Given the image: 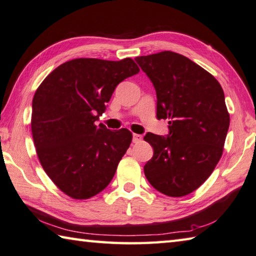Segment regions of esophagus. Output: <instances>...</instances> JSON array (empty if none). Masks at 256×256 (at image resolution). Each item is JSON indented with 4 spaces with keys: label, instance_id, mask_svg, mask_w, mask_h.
Masks as SVG:
<instances>
[{
    "label": "esophagus",
    "instance_id": "obj_1",
    "mask_svg": "<svg viewBox=\"0 0 256 256\" xmlns=\"http://www.w3.org/2000/svg\"><path fill=\"white\" fill-rule=\"evenodd\" d=\"M143 136H140V134H133V143H138L142 141Z\"/></svg>",
    "mask_w": 256,
    "mask_h": 256
}]
</instances>
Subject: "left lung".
<instances>
[{
	"label": "left lung",
	"mask_w": 256,
	"mask_h": 256,
	"mask_svg": "<svg viewBox=\"0 0 256 256\" xmlns=\"http://www.w3.org/2000/svg\"><path fill=\"white\" fill-rule=\"evenodd\" d=\"M136 62L156 92V118L169 120L166 136L146 133L153 156L144 174L169 197L189 194L205 182L224 150L230 114L220 84L199 64L172 51Z\"/></svg>",
	"instance_id": "obj_1"
}]
</instances>
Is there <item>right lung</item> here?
<instances>
[{"label": "right lung", "instance_id": "1", "mask_svg": "<svg viewBox=\"0 0 256 256\" xmlns=\"http://www.w3.org/2000/svg\"><path fill=\"white\" fill-rule=\"evenodd\" d=\"M140 72L131 58H78L44 78L32 100L31 131L46 174L64 194L88 199L113 179L132 142L126 128L96 125L116 86Z\"/></svg>", "mask_w": 256, "mask_h": 256}]
</instances>
